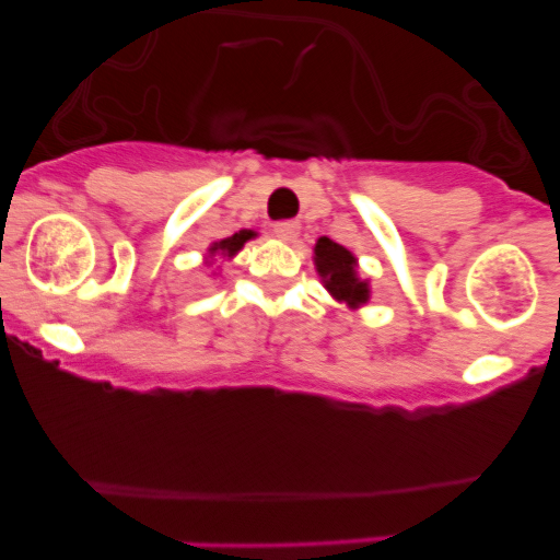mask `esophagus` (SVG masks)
<instances>
[{
    "mask_svg": "<svg viewBox=\"0 0 560 560\" xmlns=\"http://www.w3.org/2000/svg\"><path fill=\"white\" fill-rule=\"evenodd\" d=\"M298 233H301V224L292 222V219H287V222H276V224H273V235H276V238L287 241V244H290V241H295Z\"/></svg>",
    "mask_w": 560,
    "mask_h": 560,
    "instance_id": "obj_1",
    "label": "esophagus"
}]
</instances>
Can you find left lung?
<instances>
[{"label":"left lung","mask_w":560,"mask_h":560,"mask_svg":"<svg viewBox=\"0 0 560 560\" xmlns=\"http://www.w3.org/2000/svg\"><path fill=\"white\" fill-rule=\"evenodd\" d=\"M314 268L332 301L349 308H363L371 301V281L360 276L358 257L347 246L322 235L314 246Z\"/></svg>","instance_id":"left-lung-1"}]
</instances>
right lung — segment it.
<instances>
[{"instance_id": "add662e5", "label": "right lung", "mask_w": 560, "mask_h": 560, "mask_svg": "<svg viewBox=\"0 0 560 560\" xmlns=\"http://www.w3.org/2000/svg\"><path fill=\"white\" fill-rule=\"evenodd\" d=\"M252 238H257V233H254V230H238V233L230 235V238L213 241V244L208 246V252H206V268H213L217 257L233 259L235 254H238L241 248L246 246V241H252ZM213 276H217V270H213Z\"/></svg>"}]
</instances>
